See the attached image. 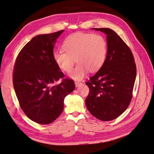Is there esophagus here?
Here are the masks:
<instances>
[{
  "label": "esophagus",
  "instance_id": "34e87169",
  "mask_svg": "<svg viewBox=\"0 0 154 154\" xmlns=\"http://www.w3.org/2000/svg\"><path fill=\"white\" fill-rule=\"evenodd\" d=\"M75 86L76 87H79L80 85H82V83H81V82H75Z\"/></svg>",
  "mask_w": 154,
  "mask_h": 154
}]
</instances>
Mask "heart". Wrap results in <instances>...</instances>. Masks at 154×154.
Returning <instances> with one entry per match:
<instances>
[{
  "label": "heart",
  "mask_w": 154,
  "mask_h": 154,
  "mask_svg": "<svg viewBox=\"0 0 154 154\" xmlns=\"http://www.w3.org/2000/svg\"><path fill=\"white\" fill-rule=\"evenodd\" d=\"M63 51L53 54L54 63L62 71L68 72L76 62L78 65L69 74V76L80 80L88 70L95 72L103 66L106 56V42L98 34L78 32L68 36L62 45Z\"/></svg>",
  "instance_id": "1"
}]
</instances>
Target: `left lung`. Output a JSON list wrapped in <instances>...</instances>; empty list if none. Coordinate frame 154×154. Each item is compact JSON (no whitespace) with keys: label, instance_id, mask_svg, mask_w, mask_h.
Here are the masks:
<instances>
[{"label":"left lung","instance_id":"left-lung-1","mask_svg":"<svg viewBox=\"0 0 154 154\" xmlns=\"http://www.w3.org/2000/svg\"><path fill=\"white\" fill-rule=\"evenodd\" d=\"M106 35L107 53L102 67L86 82L90 92L85 99L88 110L97 119L111 121L128 108L136 78L131 51L118 34L109 28H92Z\"/></svg>","mask_w":154,"mask_h":154}]
</instances>
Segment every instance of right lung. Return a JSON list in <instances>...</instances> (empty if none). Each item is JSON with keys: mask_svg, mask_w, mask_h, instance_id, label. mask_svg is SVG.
I'll return each instance as SVG.
<instances>
[{"mask_svg": "<svg viewBox=\"0 0 154 154\" xmlns=\"http://www.w3.org/2000/svg\"><path fill=\"white\" fill-rule=\"evenodd\" d=\"M64 30L33 37L18 54L14 67L13 87L22 110L30 119L41 125L53 122L63 110L66 96L75 85L53 58L54 45Z\"/></svg>", "mask_w": 154, "mask_h": 154, "instance_id": "1", "label": "right lung"}]
</instances>
